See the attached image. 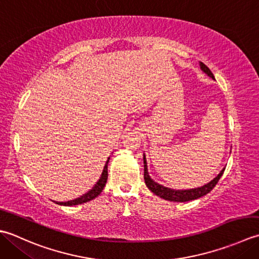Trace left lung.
Returning a JSON list of instances; mask_svg holds the SVG:
<instances>
[{"instance_id":"1","label":"left lung","mask_w":259,"mask_h":259,"mask_svg":"<svg viewBox=\"0 0 259 259\" xmlns=\"http://www.w3.org/2000/svg\"><path fill=\"white\" fill-rule=\"evenodd\" d=\"M200 69H201L205 75L209 76L211 79H214L212 72L210 71L209 68L204 65V63L200 62ZM143 163H144V181L146 187L149 188L150 191H152L154 194H156L157 197H160L164 200H167V201H173V202H186V201H191V200H196L201 198L205 194H208L211 190H212L215 184L218 183L219 179L221 176L224 174L225 167L219 172V174L215 178H213V180H211L210 182L205 183L202 187H198V188H193V189H187V190H177V189H171L162 186V184L155 182L153 179L150 177L149 170H147V163H146V156L143 154Z\"/></svg>"}]
</instances>
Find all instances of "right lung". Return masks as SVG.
<instances>
[{
	"instance_id": "obj_1",
	"label": "right lung",
	"mask_w": 259,
	"mask_h": 259,
	"mask_svg": "<svg viewBox=\"0 0 259 259\" xmlns=\"http://www.w3.org/2000/svg\"><path fill=\"white\" fill-rule=\"evenodd\" d=\"M110 157H108L106 163H105V166L103 168V172L100 174V178L98 179V181L95 183V186L89 190L88 192H86L85 194H82L79 198H76L73 200H70V201H67V202H56L57 204H60V205H67V207H71V205H78V204H81V203H86L88 201H91V200L97 198L102 191L104 190L105 186H106V182H107V178H108V171H107V166H108V162H109Z\"/></svg>"
}]
</instances>
